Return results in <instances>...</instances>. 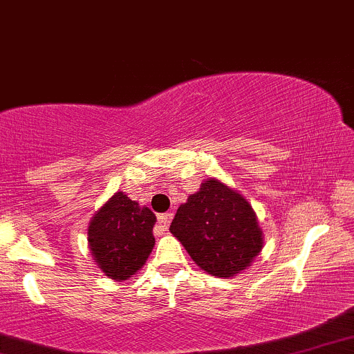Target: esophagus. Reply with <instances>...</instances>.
Segmentation results:
<instances>
[{
  "label": "esophagus",
  "mask_w": 354,
  "mask_h": 354,
  "mask_svg": "<svg viewBox=\"0 0 354 354\" xmlns=\"http://www.w3.org/2000/svg\"><path fill=\"white\" fill-rule=\"evenodd\" d=\"M171 218H173V212H167V214H160L158 215V225H160V228L163 230H168V226H169V221H171Z\"/></svg>",
  "instance_id": "obj_1"
}]
</instances>
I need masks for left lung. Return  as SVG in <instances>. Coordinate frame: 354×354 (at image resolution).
<instances>
[{
	"label": "left lung",
	"instance_id": "1",
	"mask_svg": "<svg viewBox=\"0 0 354 354\" xmlns=\"http://www.w3.org/2000/svg\"><path fill=\"white\" fill-rule=\"evenodd\" d=\"M169 232L192 261L214 277H234L262 249V232L249 202L223 183L207 180L178 209Z\"/></svg>",
	"mask_w": 354,
	"mask_h": 354
}]
</instances>
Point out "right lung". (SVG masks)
Listing matches in <instances>:
<instances>
[{
  "mask_svg": "<svg viewBox=\"0 0 354 354\" xmlns=\"http://www.w3.org/2000/svg\"><path fill=\"white\" fill-rule=\"evenodd\" d=\"M155 221L152 210L140 207L122 192H116L93 215L88 244L105 275L126 280L140 270L153 249Z\"/></svg>",
  "mask_w": 354,
  "mask_h": 354,
  "instance_id": "1",
  "label": "right lung"
}]
</instances>
